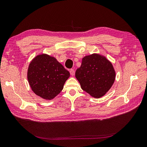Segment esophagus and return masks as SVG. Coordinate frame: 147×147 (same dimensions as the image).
I'll list each match as a JSON object with an SVG mask.
<instances>
[{
  "label": "esophagus",
  "instance_id": "34e87169",
  "mask_svg": "<svg viewBox=\"0 0 147 147\" xmlns=\"http://www.w3.org/2000/svg\"><path fill=\"white\" fill-rule=\"evenodd\" d=\"M69 73H70L71 76H74V70L73 69H71L69 70Z\"/></svg>",
  "mask_w": 147,
  "mask_h": 147
}]
</instances>
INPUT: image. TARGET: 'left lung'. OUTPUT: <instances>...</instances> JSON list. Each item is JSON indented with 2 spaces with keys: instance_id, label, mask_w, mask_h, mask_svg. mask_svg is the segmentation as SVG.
Returning <instances> with one entry per match:
<instances>
[{
  "instance_id": "obj_1",
  "label": "left lung",
  "mask_w": 147,
  "mask_h": 147,
  "mask_svg": "<svg viewBox=\"0 0 147 147\" xmlns=\"http://www.w3.org/2000/svg\"><path fill=\"white\" fill-rule=\"evenodd\" d=\"M75 76L83 91L99 98L110 89L115 81V73L112 64L99 55L85 56Z\"/></svg>"
}]
</instances>
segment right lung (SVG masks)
<instances>
[{
    "label": "right lung",
    "mask_w": 147,
    "mask_h": 147,
    "mask_svg": "<svg viewBox=\"0 0 147 147\" xmlns=\"http://www.w3.org/2000/svg\"><path fill=\"white\" fill-rule=\"evenodd\" d=\"M69 75V71L55 58L41 55L30 64L27 77L35 94L43 99L51 100L62 91Z\"/></svg>",
    "instance_id": "1"
}]
</instances>
